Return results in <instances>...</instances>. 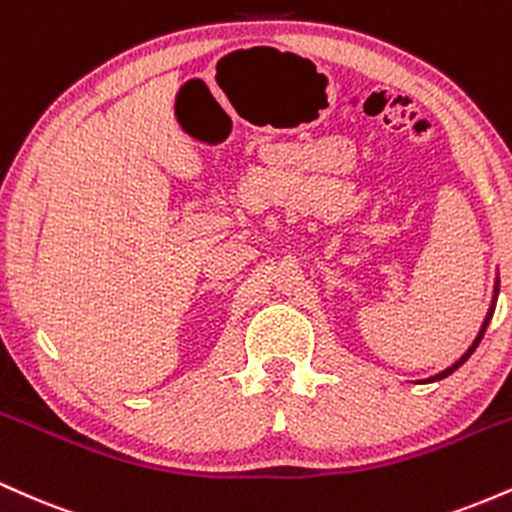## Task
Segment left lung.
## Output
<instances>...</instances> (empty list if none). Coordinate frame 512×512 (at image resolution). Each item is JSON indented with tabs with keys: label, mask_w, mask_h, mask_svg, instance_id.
<instances>
[{
	"label": "left lung",
	"mask_w": 512,
	"mask_h": 512,
	"mask_svg": "<svg viewBox=\"0 0 512 512\" xmlns=\"http://www.w3.org/2000/svg\"><path fill=\"white\" fill-rule=\"evenodd\" d=\"M496 296H498V284H496ZM496 296H493V303H491V308H489V315H486L484 325H481V330H479V337H477V339H474V344H472V346H469V349H467V354H464V356L460 358V361H455V363H452V366H450L448 370H443V373H438V375H436V378H428V383H433V380H443V378H448V375H450V373H455V370H457V368H460V366H462V363H464V361H467V358L474 354V349H477V346H479V342H481V337H484L486 327H489V322H491V317H493V308H496Z\"/></svg>",
	"instance_id": "1"
}]
</instances>
